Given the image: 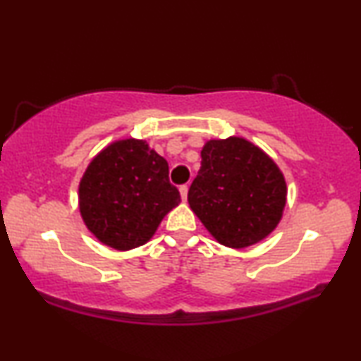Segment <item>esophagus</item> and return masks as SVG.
<instances>
[{
	"mask_svg": "<svg viewBox=\"0 0 361 361\" xmlns=\"http://www.w3.org/2000/svg\"><path fill=\"white\" fill-rule=\"evenodd\" d=\"M179 192H180V197H182V200H185V199H187V192H189V187H187V185H180Z\"/></svg>",
	"mask_w": 361,
	"mask_h": 361,
	"instance_id": "1",
	"label": "esophagus"
}]
</instances>
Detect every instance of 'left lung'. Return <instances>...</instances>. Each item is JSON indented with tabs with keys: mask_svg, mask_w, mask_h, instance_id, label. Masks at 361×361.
<instances>
[{
	"mask_svg": "<svg viewBox=\"0 0 361 361\" xmlns=\"http://www.w3.org/2000/svg\"><path fill=\"white\" fill-rule=\"evenodd\" d=\"M192 182L189 205L220 245L241 250L259 243L283 219L288 197L278 164L245 137L207 141Z\"/></svg>",
	"mask_w": 361,
	"mask_h": 361,
	"instance_id": "left-lung-1",
	"label": "left lung"
}]
</instances>
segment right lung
<instances>
[{"label":"right lung","instance_id":"obj_1","mask_svg":"<svg viewBox=\"0 0 361 361\" xmlns=\"http://www.w3.org/2000/svg\"><path fill=\"white\" fill-rule=\"evenodd\" d=\"M179 204L167 161L145 140L135 137L103 147L78 184L83 224L100 243L118 251L147 243Z\"/></svg>","mask_w":361,"mask_h":361}]
</instances>
